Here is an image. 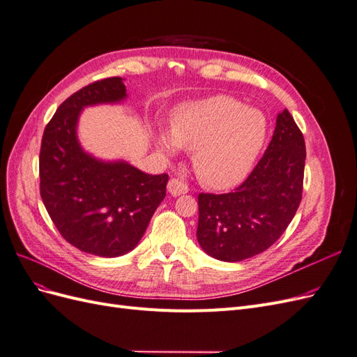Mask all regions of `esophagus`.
I'll use <instances>...</instances> for the list:
<instances>
[{"label":"esophagus","mask_w":357,"mask_h":357,"mask_svg":"<svg viewBox=\"0 0 357 357\" xmlns=\"http://www.w3.org/2000/svg\"><path fill=\"white\" fill-rule=\"evenodd\" d=\"M169 195L172 197H178V195H185V193H188L189 188L185 181H181L178 178H171L168 181V186H167Z\"/></svg>","instance_id":"34e87169"}]
</instances>
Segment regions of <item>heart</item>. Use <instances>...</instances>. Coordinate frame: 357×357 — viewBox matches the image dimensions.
<instances>
[{
	"label": "heart",
	"mask_w": 357,
	"mask_h": 357,
	"mask_svg": "<svg viewBox=\"0 0 357 357\" xmlns=\"http://www.w3.org/2000/svg\"><path fill=\"white\" fill-rule=\"evenodd\" d=\"M265 114L244 107L228 95L185 104L177 110L171 131L160 129L158 146L168 155L193 151V167L204 185L228 189L252 169L266 138Z\"/></svg>",
	"instance_id": "b5f03b06"
}]
</instances>
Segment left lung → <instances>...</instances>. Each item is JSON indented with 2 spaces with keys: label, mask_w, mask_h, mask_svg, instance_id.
Segmentation results:
<instances>
[{
  "label": "left lung",
  "mask_w": 357,
  "mask_h": 357,
  "mask_svg": "<svg viewBox=\"0 0 357 357\" xmlns=\"http://www.w3.org/2000/svg\"><path fill=\"white\" fill-rule=\"evenodd\" d=\"M304 168V135L284 109L266 152L243 185L222 195H198L202 250L223 262H240L271 247L295 218Z\"/></svg>",
  "instance_id": "8db88e82"
}]
</instances>
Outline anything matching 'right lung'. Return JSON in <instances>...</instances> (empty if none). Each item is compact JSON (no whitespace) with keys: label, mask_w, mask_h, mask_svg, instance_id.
Returning a JSON list of instances; mask_svg holds the SVG:
<instances>
[{"label":"right lung","mask_w":357,"mask_h":357,"mask_svg":"<svg viewBox=\"0 0 357 357\" xmlns=\"http://www.w3.org/2000/svg\"><path fill=\"white\" fill-rule=\"evenodd\" d=\"M123 79L84 86L63 101L47 123L40 150V193L59 234L100 257L134 250L164 201L168 176H152L126 160H102L77 137L82 110L126 100Z\"/></svg>","instance_id":"add662e5"}]
</instances>
